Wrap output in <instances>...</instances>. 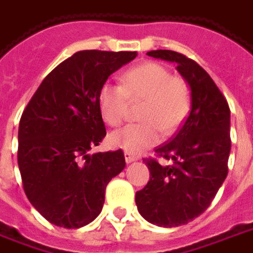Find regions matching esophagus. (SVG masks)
<instances>
[{"label":"esophagus","mask_w":253,"mask_h":253,"mask_svg":"<svg viewBox=\"0 0 253 253\" xmlns=\"http://www.w3.org/2000/svg\"><path fill=\"white\" fill-rule=\"evenodd\" d=\"M125 158H126V162L127 164H131V162H134V161H136V157H134L132 154H130V153H125Z\"/></svg>","instance_id":"esophagus-1"}]
</instances>
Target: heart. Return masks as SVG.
Wrapping results in <instances>:
<instances>
[{
  "label": "heart",
  "instance_id": "obj_1",
  "mask_svg": "<svg viewBox=\"0 0 253 253\" xmlns=\"http://www.w3.org/2000/svg\"><path fill=\"white\" fill-rule=\"evenodd\" d=\"M119 84L104 83L99 91V107L104 121L117 127L127 118L130 102H142L139 119L110 135V143L130 154H139L161 139V131L171 135L188 117L192 91L188 82L171 75L166 67L146 61L127 69Z\"/></svg>",
  "mask_w": 253,
  "mask_h": 253
}]
</instances>
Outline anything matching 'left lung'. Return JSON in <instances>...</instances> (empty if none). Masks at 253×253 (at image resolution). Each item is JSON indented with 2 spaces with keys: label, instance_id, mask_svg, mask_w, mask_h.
<instances>
[{
  "label": "left lung",
  "instance_id": "8db88e82",
  "mask_svg": "<svg viewBox=\"0 0 253 253\" xmlns=\"http://www.w3.org/2000/svg\"><path fill=\"white\" fill-rule=\"evenodd\" d=\"M147 55L175 63L192 91L188 118L171 141L155 149L158 157L171 161V165L145 158L150 181L135 194L143 218L171 228L188 224L205 212L225 181L231 111L216 83L194 60L168 49L150 50Z\"/></svg>",
  "mask_w": 253,
  "mask_h": 253
}]
</instances>
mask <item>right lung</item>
I'll return each instance as SVG.
<instances>
[{
	"label": "right lung",
	"instance_id": "obj_1",
	"mask_svg": "<svg viewBox=\"0 0 253 253\" xmlns=\"http://www.w3.org/2000/svg\"><path fill=\"white\" fill-rule=\"evenodd\" d=\"M136 52L80 50L60 63L22 112L18 168L28 200L48 221L80 228L102 212L106 186L125 154L88 151L106 136L99 91Z\"/></svg>",
	"mask_w": 253,
	"mask_h": 253
}]
</instances>
